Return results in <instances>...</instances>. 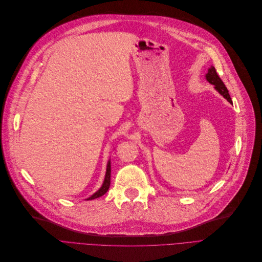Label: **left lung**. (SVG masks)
Instances as JSON below:
<instances>
[{
    "instance_id": "obj_1",
    "label": "left lung",
    "mask_w": 262,
    "mask_h": 262,
    "mask_svg": "<svg viewBox=\"0 0 262 262\" xmlns=\"http://www.w3.org/2000/svg\"><path fill=\"white\" fill-rule=\"evenodd\" d=\"M206 80H207L210 84H212V85L214 86L215 91H216L219 94H221L224 98H225L228 102H230V103L232 104V100H231L230 95H229V93H228L227 87L225 86V84L223 83V81L221 80V78L217 76L216 70H215V68H214L213 66H211V67L208 69V72L206 73Z\"/></svg>"
}]
</instances>
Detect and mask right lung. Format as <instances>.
I'll return each instance as SVG.
<instances>
[{
  "mask_svg": "<svg viewBox=\"0 0 262 262\" xmlns=\"http://www.w3.org/2000/svg\"><path fill=\"white\" fill-rule=\"evenodd\" d=\"M110 184H111V160L107 161L105 176H104V180H103V183L101 185V188L99 189L97 192H95L92 196H90L89 198H87L86 201H92V199H95V198H98V197L104 195L107 192L108 188H110Z\"/></svg>",
  "mask_w": 262,
  "mask_h": 262,
  "instance_id": "add662e5",
  "label": "right lung"
}]
</instances>
